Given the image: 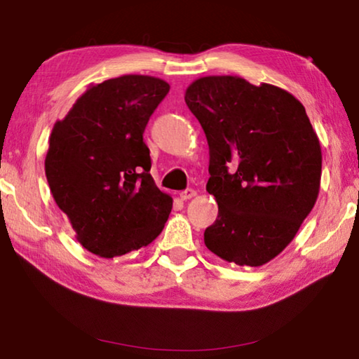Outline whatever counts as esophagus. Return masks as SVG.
<instances>
[{"label":"esophagus","instance_id":"obj_1","mask_svg":"<svg viewBox=\"0 0 359 359\" xmlns=\"http://www.w3.org/2000/svg\"><path fill=\"white\" fill-rule=\"evenodd\" d=\"M194 196H196V191H194L193 188H187V190L180 191V199H182V201H188V199H191Z\"/></svg>","mask_w":359,"mask_h":359}]
</instances>
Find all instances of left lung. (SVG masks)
I'll return each instance as SVG.
<instances>
[{"instance_id":"left-lung-1","label":"left lung","mask_w":359,"mask_h":359,"mask_svg":"<svg viewBox=\"0 0 359 359\" xmlns=\"http://www.w3.org/2000/svg\"><path fill=\"white\" fill-rule=\"evenodd\" d=\"M185 102L208 137L205 190L218 204L205 247L228 263H269L318 198L321 147L306 109L287 90L239 76L199 77Z\"/></svg>"}]
</instances>
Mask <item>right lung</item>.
Wrapping results in <instances>:
<instances>
[{
	"mask_svg": "<svg viewBox=\"0 0 359 359\" xmlns=\"http://www.w3.org/2000/svg\"><path fill=\"white\" fill-rule=\"evenodd\" d=\"M169 92L163 79L126 74L90 85L53 125L46 177L76 239L101 258L121 257L154 242L172 198L150 175L142 135Z\"/></svg>",
	"mask_w": 359,
	"mask_h": 359,
	"instance_id": "right-lung-1",
	"label": "right lung"
}]
</instances>
